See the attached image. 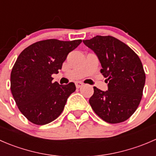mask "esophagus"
Segmentation results:
<instances>
[{"instance_id":"esophagus-1","label":"esophagus","mask_w":156,"mask_h":156,"mask_svg":"<svg viewBox=\"0 0 156 156\" xmlns=\"http://www.w3.org/2000/svg\"><path fill=\"white\" fill-rule=\"evenodd\" d=\"M83 85H84V84L81 82H80V81H78V82L75 83V86H76L77 88H80L81 87H82Z\"/></svg>"}]
</instances>
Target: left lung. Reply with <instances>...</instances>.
Wrapping results in <instances>:
<instances>
[{
  "instance_id": "8db88e82",
  "label": "left lung",
  "mask_w": 156,
  "mask_h": 156,
  "mask_svg": "<svg viewBox=\"0 0 156 156\" xmlns=\"http://www.w3.org/2000/svg\"><path fill=\"white\" fill-rule=\"evenodd\" d=\"M83 43L93 50L101 64L108 90L94 87L89 103L96 114L110 124L125 122L140 103L146 75L139 56L112 36L97 35Z\"/></svg>"
}]
</instances>
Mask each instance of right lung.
Listing matches in <instances>:
<instances>
[{"mask_svg": "<svg viewBox=\"0 0 156 156\" xmlns=\"http://www.w3.org/2000/svg\"><path fill=\"white\" fill-rule=\"evenodd\" d=\"M81 43L48 39L32 44L19 55L11 72L10 89L19 109L31 122L46 125L63 111L76 87L73 82L53 83L51 75L59 73L69 53Z\"/></svg>", "mask_w": 156, "mask_h": 156, "instance_id": "right-lung-1", "label": "right lung"}]
</instances>
